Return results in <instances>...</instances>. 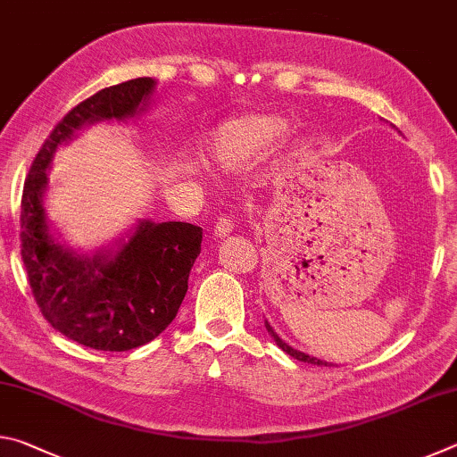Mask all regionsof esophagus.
<instances>
[{
  "instance_id": "esophagus-1",
  "label": "esophagus",
  "mask_w": 457,
  "mask_h": 457,
  "mask_svg": "<svg viewBox=\"0 0 457 457\" xmlns=\"http://www.w3.org/2000/svg\"><path fill=\"white\" fill-rule=\"evenodd\" d=\"M231 231H234V220H231L229 215H220L213 226V234L218 237H228Z\"/></svg>"
}]
</instances>
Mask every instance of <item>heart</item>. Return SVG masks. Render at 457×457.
Listing matches in <instances>:
<instances>
[{
	"mask_svg": "<svg viewBox=\"0 0 457 457\" xmlns=\"http://www.w3.org/2000/svg\"><path fill=\"white\" fill-rule=\"evenodd\" d=\"M282 130L284 122L266 114H250L229 120L207 138V157L213 165L236 171L262 157L282 135Z\"/></svg>",
	"mask_w": 457,
	"mask_h": 457,
	"instance_id": "heart-1",
	"label": "heart"
}]
</instances>
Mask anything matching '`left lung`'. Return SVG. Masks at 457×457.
Returning a JSON list of instances; mask_svg holds the SVG:
<instances>
[{
  "label": "left lung",
  "instance_id": "left-lung-1",
  "mask_svg": "<svg viewBox=\"0 0 457 457\" xmlns=\"http://www.w3.org/2000/svg\"><path fill=\"white\" fill-rule=\"evenodd\" d=\"M266 328H268V332H270V335H272V338L276 340V345H278V346H280V349H282L284 353H288V354H290V357H294V359H298V361H304V362H311V365H324V367H327V365H328V362H324V361H320V359H316V357H311V354H306V353H300V351H296V349H292V346H290V345H286V343H284V340H282L280 337H278V335H276V332H274V328H272V327H270V324H268V320H266Z\"/></svg>",
  "mask_w": 457,
  "mask_h": 457
}]
</instances>
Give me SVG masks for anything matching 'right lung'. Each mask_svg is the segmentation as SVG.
<instances>
[{
  "instance_id": "right-lung-1",
  "label": "right lung",
  "mask_w": 457,
  "mask_h": 457,
  "mask_svg": "<svg viewBox=\"0 0 457 457\" xmlns=\"http://www.w3.org/2000/svg\"><path fill=\"white\" fill-rule=\"evenodd\" d=\"M153 88V79H135L82 100L54 127L24 183L21 260L36 304L58 332L96 351L137 349L173 322L204 229L183 221L145 220L114 252L76 253L50 234L44 210L48 169L58 146L76 130L98 120L135 117L145 111Z\"/></svg>"
}]
</instances>
